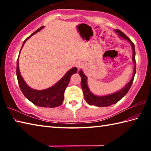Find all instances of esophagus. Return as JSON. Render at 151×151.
<instances>
[{
    "mask_svg": "<svg viewBox=\"0 0 151 151\" xmlns=\"http://www.w3.org/2000/svg\"><path fill=\"white\" fill-rule=\"evenodd\" d=\"M76 66L77 67V68H83L84 66V63L83 62H81V61H78L77 63H76Z\"/></svg>",
    "mask_w": 151,
    "mask_h": 151,
    "instance_id": "obj_1",
    "label": "esophagus"
}]
</instances>
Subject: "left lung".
<instances>
[{
	"label": "left lung",
	"instance_id": "8db88e82",
	"mask_svg": "<svg viewBox=\"0 0 151 151\" xmlns=\"http://www.w3.org/2000/svg\"><path fill=\"white\" fill-rule=\"evenodd\" d=\"M117 35H119L120 38H122V39H124L129 41L131 45L132 50V62L134 64V70H133V75L130 81L125 85L123 88L119 91H116L115 93L107 94V95L104 96H97L94 94L89 89L87 85V76L84 74L83 70H80L78 72L79 75L81 77V87L83 91L84 96H85V100L88 104L90 105H94L99 107H103V106H109L112 104H116L117 102H119L122 98L126 95L127 93L129 92L130 88L133 82V79L134 77L135 73H136V61H135V49H134V45L132 42L130 40L129 38H128L123 32H121L119 30H114Z\"/></svg>",
	"mask_w": 151,
	"mask_h": 151
}]
</instances>
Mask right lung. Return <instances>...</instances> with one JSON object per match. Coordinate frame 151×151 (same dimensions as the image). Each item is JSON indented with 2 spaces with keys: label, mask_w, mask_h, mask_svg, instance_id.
Listing matches in <instances>:
<instances>
[{
  "label": "right lung",
  "mask_w": 151,
  "mask_h": 151,
  "mask_svg": "<svg viewBox=\"0 0 151 151\" xmlns=\"http://www.w3.org/2000/svg\"><path fill=\"white\" fill-rule=\"evenodd\" d=\"M43 28H44V26L39 28L34 33L30 35L24 41L21 49L24 46L25 42L29 38L31 37V36L40 31ZM21 49H20V50H21ZM19 58H18L17 63V76L20 88L24 96L26 97L28 100H29L31 103L38 106L54 108V107L61 105L64 101V93H65V89L67 87L68 83H69L71 76L73 74H75L77 72V68L73 67L67 71L60 80L58 81L57 83L55 84L53 86H50V87L43 89V90H36V89L30 88L25 83L23 78L22 77L21 75H20L19 66Z\"/></svg>",
  "instance_id": "add662e5"
}]
</instances>
